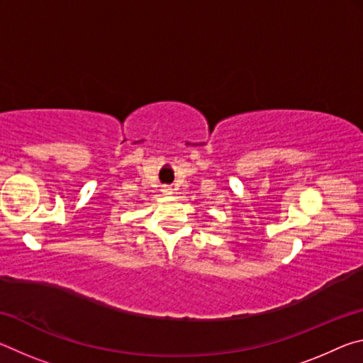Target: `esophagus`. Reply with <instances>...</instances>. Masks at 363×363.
Listing matches in <instances>:
<instances>
[{
    "instance_id": "obj_1",
    "label": "esophagus",
    "mask_w": 363,
    "mask_h": 363,
    "mask_svg": "<svg viewBox=\"0 0 363 363\" xmlns=\"http://www.w3.org/2000/svg\"><path fill=\"white\" fill-rule=\"evenodd\" d=\"M162 192H163L164 195H169V194H173V189L168 187V186H164V187L162 189Z\"/></svg>"
}]
</instances>
